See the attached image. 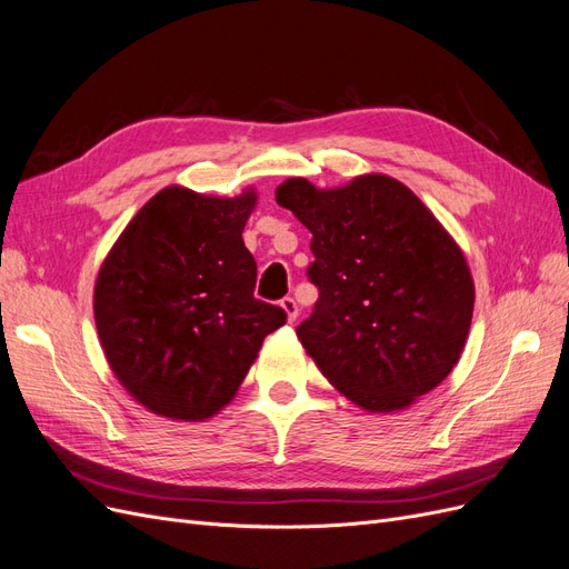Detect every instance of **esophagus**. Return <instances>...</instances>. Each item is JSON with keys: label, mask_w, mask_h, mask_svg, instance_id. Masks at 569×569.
Segmentation results:
<instances>
[{"label": "esophagus", "mask_w": 569, "mask_h": 569, "mask_svg": "<svg viewBox=\"0 0 569 569\" xmlns=\"http://www.w3.org/2000/svg\"><path fill=\"white\" fill-rule=\"evenodd\" d=\"M281 307H283V311L288 315V321H296L298 319V302H296V298H283L281 300Z\"/></svg>", "instance_id": "34e87169"}]
</instances>
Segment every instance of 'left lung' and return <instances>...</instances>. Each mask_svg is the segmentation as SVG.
Returning a JSON list of instances; mask_svg holds the SVG:
<instances>
[{
	"mask_svg": "<svg viewBox=\"0 0 569 569\" xmlns=\"http://www.w3.org/2000/svg\"><path fill=\"white\" fill-rule=\"evenodd\" d=\"M277 203L311 231L319 300L296 333L328 382L366 411H397L463 352L475 288L461 248L401 181L323 191L288 179Z\"/></svg>",
	"mask_w": 569,
	"mask_h": 569,
	"instance_id": "8db88e82",
	"label": "left lung"
}]
</instances>
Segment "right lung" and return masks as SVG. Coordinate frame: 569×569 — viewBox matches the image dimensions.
<instances>
[{"mask_svg": "<svg viewBox=\"0 0 569 569\" xmlns=\"http://www.w3.org/2000/svg\"><path fill=\"white\" fill-rule=\"evenodd\" d=\"M254 193H156L108 252L94 319L113 373L153 413L203 420L229 405L286 311L252 296L243 243Z\"/></svg>", "mask_w": 569, "mask_h": 569, "instance_id": "obj_1", "label": "right lung"}]
</instances>
